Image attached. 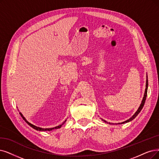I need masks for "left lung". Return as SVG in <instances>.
Instances as JSON below:
<instances>
[{"instance_id":"obj_1","label":"left lung","mask_w":159,"mask_h":159,"mask_svg":"<svg viewBox=\"0 0 159 159\" xmlns=\"http://www.w3.org/2000/svg\"><path fill=\"white\" fill-rule=\"evenodd\" d=\"M148 75H147V80H146V85H145V93H144V96H143V100H142V103H141V104H140V106H139V108L138 109V110L136 111V112L134 114V115H133L129 119H128V120H125V121H124V122H123V123H118V124H123V123H128V122H129V121H131V120H132L133 119H134L139 114V113L141 111V110H142V109L143 108V106H144V104H145V100H146V97H147V93H148ZM102 120H104V121L105 122V123H107L105 120H103L102 119ZM109 124H113V123H109Z\"/></svg>"}]
</instances>
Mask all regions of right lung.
<instances>
[{"label":"right lung","mask_w":159,"mask_h":159,"mask_svg":"<svg viewBox=\"0 0 159 159\" xmlns=\"http://www.w3.org/2000/svg\"><path fill=\"white\" fill-rule=\"evenodd\" d=\"M20 114L21 115V116L22 117V118L23 119V120H25V121L26 122L29 126H30L32 128H33L34 129H35V130H39V131H50V130H54V129H60L61 126H62V125L64 124L66 121V120H65L64 122H63L61 125H59V126H55V127H53V128H49V129H43V128H40V127H38V126H35V125H33V124H31V123H29L27 120H26V119H25L24 117H23V116L22 115V113H20Z\"/></svg>","instance_id":"obj_1"}]
</instances>
